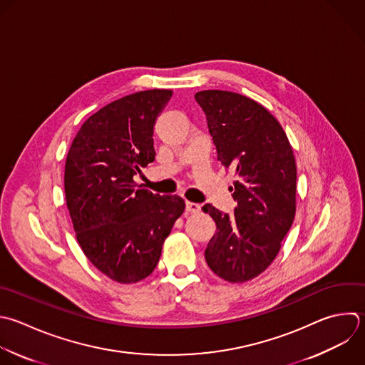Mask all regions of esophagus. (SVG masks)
<instances>
[{
	"instance_id": "34e87169",
	"label": "esophagus",
	"mask_w": 365,
	"mask_h": 365,
	"mask_svg": "<svg viewBox=\"0 0 365 365\" xmlns=\"http://www.w3.org/2000/svg\"><path fill=\"white\" fill-rule=\"evenodd\" d=\"M185 210H187L188 212L197 214V212H200V210H201V205H200V204H197V202H191V201H187V204H185Z\"/></svg>"
}]
</instances>
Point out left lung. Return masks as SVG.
Segmentation results:
<instances>
[{"label":"left lung","mask_w":365,"mask_h":365,"mask_svg":"<svg viewBox=\"0 0 365 365\" xmlns=\"http://www.w3.org/2000/svg\"><path fill=\"white\" fill-rule=\"evenodd\" d=\"M195 100L207 115L218 160L237 175L234 215L211 204L202 207L217 224L205 261L220 278L245 282L271 265L292 225L295 157L281 124L257 101L221 90L200 91Z\"/></svg>","instance_id":"8db88e82"}]
</instances>
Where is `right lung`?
I'll list each match as a JSON object with an SVG mask.
<instances>
[{
	"instance_id": "obj_1",
	"label": "right lung",
	"mask_w": 365,
	"mask_h": 365,
	"mask_svg": "<svg viewBox=\"0 0 365 365\" xmlns=\"http://www.w3.org/2000/svg\"><path fill=\"white\" fill-rule=\"evenodd\" d=\"M171 96L147 90L110 103L81 125L67 154L66 201L77 241L94 267L121 284L154 271L185 210L181 197L134 181L154 161V124Z\"/></svg>"
}]
</instances>
